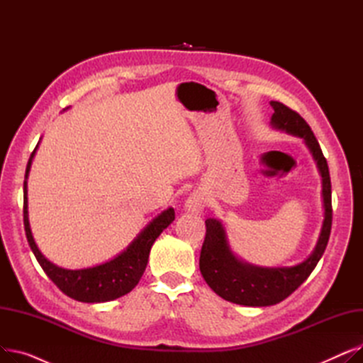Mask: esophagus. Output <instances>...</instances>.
<instances>
[{"mask_svg":"<svg viewBox=\"0 0 363 363\" xmlns=\"http://www.w3.org/2000/svg\"><path fill=\"white\" fill-rule=\"evenodd\" d=\"M185 208L188 212L199 213L204 208V197L199 193H193L185 201Z\"/></svg>","mask_w":363,"mask_h":363,"instance_id":"obj_1","label":"esophagus"}]
</instances>
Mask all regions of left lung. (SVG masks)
<instances>
[{
    "label": "left lung",
    "mask_w": 363,
    "mask_h": 363,
    "mask_svg": "<svg viewBox=\"0 0 363 363\" xmlns=\"http://www.w3.org/2000/svg\"><path fill=\"white\" fill-rule=\"evenodd\" d=\"M271 106L274 108L271 125L303 138L311 150L322 178V201L325 212L312 255L301 263L285 268H262L240 260L230 249L222 222L213 218L206 219V237L200 253V272L204 281L222 298L255 308L272 306L282 301L308 279L327 249L333 223L330 170L318 140L297 111L279 101H271Z\"/></svg>",
    "instance_id": "1"
}]
</instances>
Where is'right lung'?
I'll use <instances>...</instances> for the list:
<instances>
[{
    "label": "right lung",
    "instance_id": "right-lung-1",
    "mask_svg": "<svg viewBox=\"0 0 363 363\" xmlns=\"http://www.w3.org/2000/svg\"><path fill=\"white\" fill-rule=\"evenodd\" d=\"M40 144V143H38ZM38 145L32 151L29 157L25 182H23V223L28 242L30 250L33 252L38 263L47 274V277L59 287L66 296L73 300L84 301V303H103L114 298H119L140 282L150 256L151 245L155 244L156 238L163 233V230L174 222L175 211L172 207L166 208L159 216L152 219L144 230L137 235L126 249L118 255L114 259L92 266V268L85 269H65L51 263L38 249V245L32 237V231L29 226L28 218V175L30 170L32 159L35 156Z\"/></svg>",
    "mask_w": 363,
    "mask_h": 363
}]
</instances>
